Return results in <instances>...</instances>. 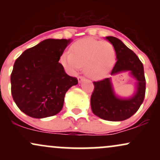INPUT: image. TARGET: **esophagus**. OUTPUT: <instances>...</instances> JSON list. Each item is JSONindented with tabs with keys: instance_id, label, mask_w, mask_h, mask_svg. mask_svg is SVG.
Returning a JSON list of instances; mask_svg holds the SVG:
<instances>
[{
	"instance_id": "1",
	"label": "esophagus",
	"mask_w": 160,
	"mask_h": 160,
	"mask_svg": "<svg viewBox=\"0 0 160 160\" xmlns=\"http://www.w3.org/2000/svg\"><path fill=\"white\" fill-rule=\"evenodd\" d=\"M78 81H79V82H82V80H84V78L82 76H79L78 78Z\"/></svg>"
}]
</instances>
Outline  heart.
Segmentation results:
<instances>
[{
    "label": "heart",
    "instance_id": "1",
    "mask_svg": "<svg viewBox=\"0 0 160 160\" xmlns=\"http://www.w3.org/2000/svg\"><path fill=\"white\" fill-rule=\"evenodd\" d=\"M115 58L116 50L111 43L88 38L74 43L70 52L62 53L59 62L70 73L76 72L84 65L86 75L98 78L111 68Z\"/></svg>",
    "mask_w": 160,
    "mask_h": 160
}]
</instances>
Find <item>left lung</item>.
I'll use <instances>...</instances> for the list:
<instances>
[{"mask_svg":"<svg viewBox=\"0 0 160 160\" xmlns=\"http://www.w3.org/2000/svg\"><path fill=\"white\" fill-rule=\"evenodd\" d=\"M114 47L117 62L111 74L128 71L136 80V90L129 98H120L115 94L111 78L93 82L94 91L91 95V108L97 117L108 121H122L136 113L143 103L146 90L144 66L137 55L114 37H106Z\"/></svg>","mask_w":160,"mask_h":160,"instance_id":"8db88e82","label":"left lung"}]
</instances>
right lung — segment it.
I'll return each mask as SVG.
<instances>
[{
    "label": "right lung",
    "mask_w": 160,
    "mask_h": 160,
    "mask_svg": "<svg viewBox=\"0 0 160 160\" xmlns=\"http://www.w3.org/2000/svg\"><path fill=\"white\" fill-rule=\"evenodd\" d=\"M70 42L44 40L16 60L10 77L11 93L17 107L29 117L40 119L59 113L66 92L78 83L58 62Z\"/></svg>",
    "instance_id": "1"
}]
</instances>
